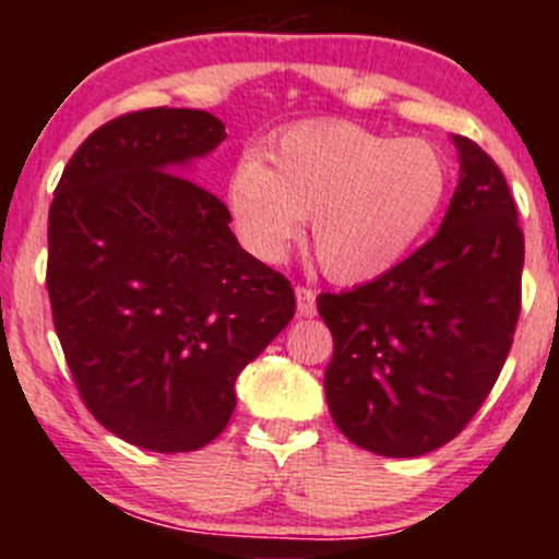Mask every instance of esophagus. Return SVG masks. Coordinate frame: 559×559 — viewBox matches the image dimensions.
<instances>
[{"label":"esophagus","mask_w":559,"mask_h":559,"mask_svg":"<svg viewBox=\"0 0 559 559\" xmlns=\"http://www.w3.org/2000/svg\"><path fill=\"white\" fill-rule=\"evenodd\" d=\"M294 294H297V312L301 318H312L318 312L316 307V292H312L310 286H297L294 288Z\"/></svg>","instance_id":"esophagus-1"}]
</instances>
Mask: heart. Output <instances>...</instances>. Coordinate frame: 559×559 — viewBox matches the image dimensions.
Masks as SVG:
<instances>
[{"mask_svg": "<svg viewBox=\"0 0 559 559\" xmlns=\"http://www.w3.org/2000/svg\"><path fill=\"white\" fill-rule=\"evenodd\" d=\"M449 163L423 139L394 141L355 123L286 131L228 178V207L243 243L281 260L312 217V247L325 275L365 284L418 247L449 191Z\"/></svg>", "mask_w": 559, "mask_h": 559, "instance_id": "obj_1", "label": "heart"}]
</instances>
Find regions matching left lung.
<instances>
[{
    "instance_id": "8db88e82",
    "label": "left lung",
    "mask_w": 559,
    "mask_h": 559,
    "mask_svg": "<svg viewBox=\"0 0 559 559\" xmlns=\"http://www.w3.org/2000/svg\"><path fill=\"white\" fill-rule=\"evenodd\" d=\"M452 141L460 183L433 239L370 284L318 297L333 333L331 418L381 457H420L463 431L497 383L521 316L515 199L476 141Z\"/></svg>"
}]
</instances>
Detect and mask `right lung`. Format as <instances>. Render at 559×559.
Masks as SVG:
<instances>
[{
	"instance_id": "right-lung-1",
	"label": "right lung",
	"mask_w": 559,
	"mask_h": 559,
	"mask_svg": "<svg viewBox=\"0 0 559 559\" xmlns=\"http://www.w3.org/2000/svg\"><path fill=\"white\" fill-rule=\"evenodd\" d=\"M226 139L215 115H120L70 157L49 207L47 288L81 400L150 452L228 426L236 378L294 318V288L243 252L230 213L186 178Z\"/></svg>"
}]
</instances>
